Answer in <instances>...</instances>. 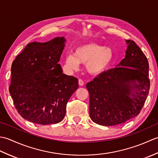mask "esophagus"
Listing matches in <instances>:
<instances>
[{"mask_svg": "<svg viewBox=\"0 0 158 158\" xmlns=\"http://www.w3.org/2000/svg\"><path fill=\"white\" fill-rule=\"evenodd\" d=\"M79 85H80V86H83V85H84V82H83V81L82 79H79Z\"/></svg>", "mask_w": 158, "mask_h": 158, "instance_id": "1", "label": "esophagus"}]
</instances>
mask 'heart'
<instances>
[{"instance_id": "b5f03b06", "label": "heart", "mask_w": 158, "mask_h": 158, "mask_svg": "<svg viewBox=\"0 0 158 158\" xmlns=\"http://www.w3.org/2000/svg\"><path fill=\"white\" fill-rule=\"evenodd\" d=\"M113 60L112 49L97 43H86L79 45L74 50L73 55L65 58V64L70 70H75L79 64H85L89 74L100 75L108 69Z\"/></svg>"}]
</instances>
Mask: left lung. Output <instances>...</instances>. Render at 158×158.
<instances>
[{
	"mask_svg": "<svg viewBox=\"0 0 158 158\" xmlns=\"http://www.w3.org/2000/svg\"><path fill=\"white\" fill-rule=\"evenodd\" d=\"M126 43L125 58L116 68L86 84L90 118L99 125H119L137 116L148 96V60L135 41Z\"/></svg>",
	"mask_w": 158,
	"mask_h": 158,
	"instance_id": "obj_1",
	"label": "left lung"
}]
</instances>
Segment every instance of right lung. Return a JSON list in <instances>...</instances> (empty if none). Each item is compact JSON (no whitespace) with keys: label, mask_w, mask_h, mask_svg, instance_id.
Instances as JSON below:
<instances>
[{"label":"right lung","mask_w":158,"mask_h":158,"mask_svg":"<svg viewBox=\"0 0 158 158\" xmlns=\"http://www.w3.org/2000/svg\"><path fill=\"white\" fill-rule=\"evenodd\" d=\"M64 37L32 42L13 60L9 92L17 111L32 123L48 125L62 121L78 79L62 73L59 64Z\"/></svg>","instance_id":"right-lung-1"}]
</instances>
